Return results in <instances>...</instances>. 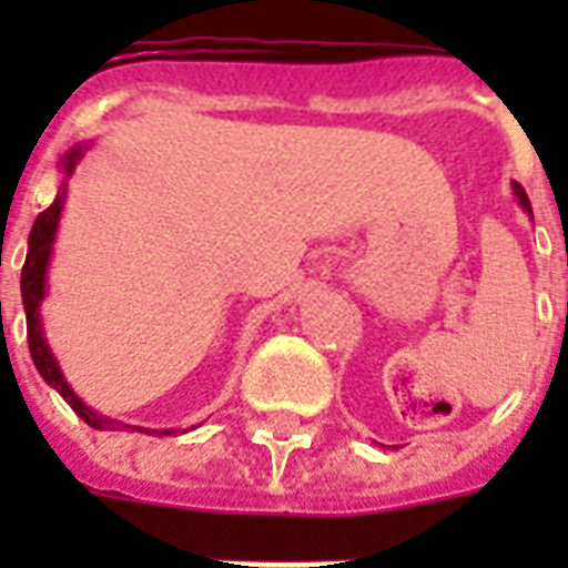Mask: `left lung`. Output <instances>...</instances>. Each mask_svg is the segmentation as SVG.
<instances>
[{"instance_id": "obj_1", "label": "left lung", "mask_w": 568, "mask_h": 568, "mask_svg": "<svg viewBox=\"0 0 568 568\" xmlns=\"http://www.w3.org/2000/svg\"><path fill=\"white\" fill-rule=\"evenodd\" d=\"M511 187H515V195H518V199H520V204H524V210H529V213H531V204H529V195H526V190L520 187L518 182L511 184Z\"/></svg>"}]
</instances>
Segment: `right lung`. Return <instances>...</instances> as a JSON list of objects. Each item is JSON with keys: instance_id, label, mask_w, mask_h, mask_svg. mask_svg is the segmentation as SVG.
Listing matches in <instances>:
<instances>
[{"instance_id": "1", "label": "right lung", "mask_w": 568, "mask_h": 568, "mask_svg": "<svg viewBox=\"0 0 568 568\" xmlns=\"http://www.w3.org/2000/svg\"><path fill=\"white\" fill-rule=\"evenodd\" d=\"M79 155H82V148H73L68 155H64V162H62L64 173L68 175L73 173V164H77ZM64 193H68L64 187L59 190L57 202L37 215V222H33V230H30V239H28V258H24V267H22V301H24V315H28L30 358H33V364H37L39 375H42V378L48 381V384L53 386L64 400H68L70 409H73L84 424L93 426V429H119V426L124 424H115V420H108L102 418V415L93 413V409H88V406L73 395V389L64 384L62 373H59V364L53 361V355H50L48 344H44L42 338V324H39V301H42L44 295V270H48L50 247H53V235H57ZM144 433H148V429H144ZM155 435H173V433L164 429V433H155Z\"/></svg>"}]
</instances>
